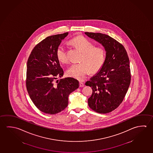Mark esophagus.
<instances>
[{
	"label": "esophagus",
	"mask_w": 153,
	"mask_h": 153,
	"mask_svg": "<svg viewBox=\"0 0 153 153\" xmlns=\"http://www.w3.org/2000/svg\"><path fill=\"white\" fill-rule=\"evenodd\" d=\"M79 86L80 87H84V84L82 82H79Z\"/></svg>",
	"instance_id": "obj_1"
}]
</instances>
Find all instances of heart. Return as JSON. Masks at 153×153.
Instances as JSON below:
<instances>
[{"label":"heart","instance_id":"obj_1","mask_svg":"<svg viewBox=\"0 0 153 153\" xmlns=\"http://www.w3.org/2000/svg\"><path fill=\"white\" fill-rule=\"evenodd\" d=\"M77 49L82 53L80 61L74 64L68 68L67 74L70 77L79 80H83L87 77L90 70L96 73L102 67L105 60V49L102 47H95L93 43L83 36H78L70 40ZM58 60L62 63L68 62L67 49L65 46L60 45L56 50Z\"/></svg>","mask_w":153,"mask_h":153}]
</instances>
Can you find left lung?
<instances>
[{
	"instance_id": "1",
	"label": "left lung",
	"mask_w": 153,
	"mask_h": 153,
	"mask_svg": "<svg viewBox=\"0 0 153 153\" xmlns=\"http://www.w3.org/2000/svg\"><path fill=\"white\" fill-rule=\"evenodd\" d=\"M85 34L102 45L106 52L102 67L85 83L93 90L88 105L97 113H110L120 105L130 84L128 54L123 45L109 36L88 32Z\"/></svg>"
}]
</instances>
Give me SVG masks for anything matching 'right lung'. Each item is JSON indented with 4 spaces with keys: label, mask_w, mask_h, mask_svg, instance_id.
<instances>
[{
    "label": "right lung",
    "mask_w": 153,
    "mask_h": 153,
    "mask_svg": "<svg viewBox=\"0 0 153 153\" xmlns=\"http://www.w3.org/2000/svg\"><path fill=\"white\" fill-rule=\"evenodd\" d=\"M68 33L46 38L33 48L27 65L26 86L31 100L43 113L55 114L68 105V97L79 88L72 77H62L64 71L56 56V50Z\"/></svg>",
    "instance_id": "obj_1"
}]
</instances>
